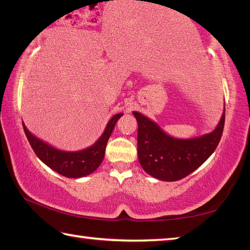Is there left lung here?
Masks as SVG:
<instances>
[{
    "label": "left lung",
    "instance_id": "obj_1",
    "mask_svg": "<svg viewBox=\"0 0 250 250\" xmlns=\"http://www.w3.org/2000/svg\"><path fill=\"white\" fill-rule=\"evenodd\" d=\"M138 121V158L147 174L161 181H179L191 174L209 158L221 141L225 111L217 128L200 138L181 140L164 133L160 126L141 113Z\"/></svg>",
    "mask_w": 250,
    "mask_h": 250
}]
</instances>
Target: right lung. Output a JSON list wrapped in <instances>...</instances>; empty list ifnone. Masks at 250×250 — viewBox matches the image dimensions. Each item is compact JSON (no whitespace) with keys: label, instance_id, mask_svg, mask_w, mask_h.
Masks as SVG:
<instances>
[{"label":"right lung","instance_id":"right-lung-1","mask_svg":"<svg viewBox=\"0 0 250 250\" xmlns=\"http://www.w3.org/2000/svg\"><path fill=\"white\" fill-rule=\"evenodd\" d=\"M122 115L124 113H118L109 120L103 135L95 145L84 150L76 152H66L55 149L52 146L34 137L24 124L23 128L29 145L41 161H43L46 166L61 175L77 179V177L86 176L96 171L97 167L103 162L108 139L111 135L117 121Z\"/></svg>","mask_w":250,"mask_h":250}]
</instances>
